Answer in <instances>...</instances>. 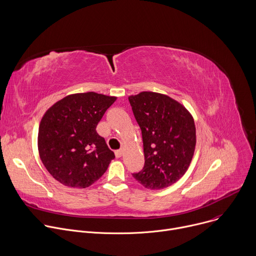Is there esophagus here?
<instances>
[{
  "label": "esophagus",
  "mask_w": 256,
  "mask_h": 256,
  "mask_svg": "<svg viewBox=\"0 0 256 256\" xmlns=\"http://www.w3.org/2000/svg\"><path fill=\"white\" fill-rule=\"evenodd\" d=\"M122 155H124V150H122V149L116 151V158H120Z\"/></svg>",
  "instance_id": "esophagus-1"
}]
</instances>
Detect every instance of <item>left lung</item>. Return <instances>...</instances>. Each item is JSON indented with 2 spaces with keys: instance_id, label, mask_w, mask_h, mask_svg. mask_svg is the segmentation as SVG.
<instances>
[{
  "instance_id": "1",
  "label": "left lung",
  "mask_w": 256,
  "mask_h": 256,
  "mask_svg": "<svg viewBox=\"0 0 256 256\" xmlns=\"http://www.w3.org/2000/svg\"><path fill=\"white\" fill-rule=\"evenodd\" d=\"M144 144V165L134 178L149 190L175 184L188 169L196 144L194 120L188 109L171 97L144 91L128 97Z\"/></svg>"
}]
</instances>
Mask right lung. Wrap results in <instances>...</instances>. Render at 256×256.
I'll use <instances>...</instances> for the list:
<instances>
[{"mask_svg":"<svg viewBox=\"0 0 256 256\" xmlns=\"http://www.w3.org/2000/svg\"><path fill=\"white\" fill-rule=\"evenodd\" d=\"M116 97L95 92L66 96L50 106L38 128V152L50 174L68 188H86L116 158L96 132Z\"/></svg>","mask_w":256,"mask_h":256,"instance_id":"obj_1","label":"right lung"}]
</instances>
